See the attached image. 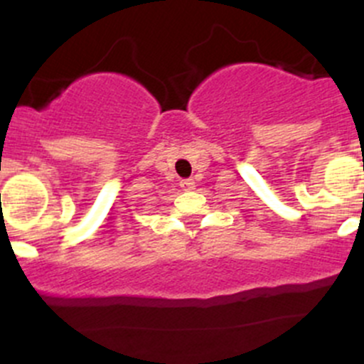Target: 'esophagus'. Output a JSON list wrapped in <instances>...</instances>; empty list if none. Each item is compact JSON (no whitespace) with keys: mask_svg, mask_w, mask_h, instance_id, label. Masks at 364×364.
I'll return each mask as SVG.
<instances>
[{"mask_svg":"<svg viewBox=\"0 0 364 364\" xmlns=\"http://www.w3.org/2000/svg\"><path fill=\"white\" fill-rule=\"evenodd\" d=\"M179 185H181L183 190H192L196 183H193V179H181V183H179Z\"/></svg>","mask_w":364,"mask_h":364,"instance_id":"34e87169","label":"esophagus"}]
</instances>
